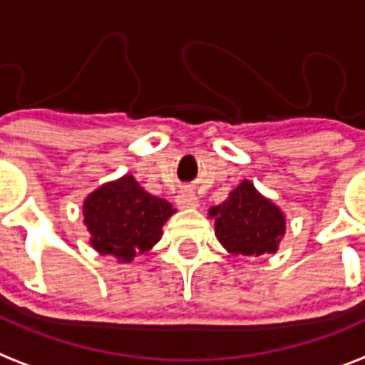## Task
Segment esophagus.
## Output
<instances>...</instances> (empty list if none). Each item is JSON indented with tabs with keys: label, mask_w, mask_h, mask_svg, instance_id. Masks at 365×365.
Returning <instances> with one entry per match:
<instances>
[{
	"label": "esophagus",
	"mask_w": 365,
	"mask_h": 365,
	"mask_svg": "<svg viewBox=\"0 0 365 365\" xmlns=\"http://www.w3.org/2000/svg\"><path fill=\"white\" fill-rule=\"evenodd\" d=\"M175 201H177V205H179V209H195V207H197V203H200V201H197V195H195V192H192L190 188L180 190L179 194H177Z\"/></svg>",
	"instance_id": "34e87169"
}]
</instances>
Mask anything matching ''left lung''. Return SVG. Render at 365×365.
I'll return each instance as SVG.
<instances>
[{
    "instance_id": "8db88e82",
    "label": "left lung",
    "mask_w": 365,
    "mask_h": 365,
    "mask_svg": "<svg viewBox=\"0 0 365 365\" xmlns=\"http://www.w3.org/2000/svg\"><path fill=\"white\" fill-rule=\"evenodd\" d=\"M215 233L230 254L259 257L276 254L285 235V215L250 180H242L222 205L210 207Z\"/></svg>"
}]
</instances>
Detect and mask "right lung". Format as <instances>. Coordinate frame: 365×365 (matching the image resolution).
<instances>
[{
    "mask_svg": "<svg viewBox=\"0 0 365 365\" xmlns=\"http://www.w3.org/2000/svg\"><path fill=\"white\" fill-rule=\"evenodd\" d=\"M81 212L93 248L119 263H130L160 240L162 227L175 209L126 173L87 195Z\"/></svg>",
    "mask_w": 365,
    "mask_h": 365,
    "instance_id": "1",
    "label": "right lung"
}]
</instances>
